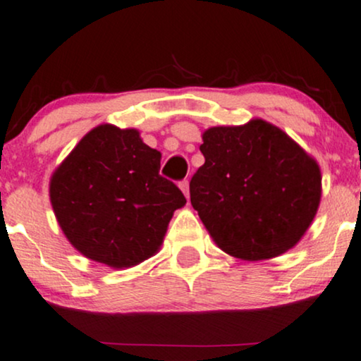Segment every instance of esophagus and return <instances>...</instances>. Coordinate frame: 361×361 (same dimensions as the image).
Segmentation results:
<instances>
[{
    "instance_id": "esophagus-1",
    "label": "esophagus",
    "mask_w": 361,
    "mask_h": 361,
    "mask_svg": "<svg viewBox=\"0 0 361 361\" xmlns=\"http://www.w3.org/2000/svg\"><path fill=\"white\" fill-rule=\"evenodd\" d=\"M180 188H181V192L185 193V197L188 198L190 197V181L188 180H181L180 181Z\"/></svg>"
}]
</instances>
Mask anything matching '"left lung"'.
<instances>
[{
  "label": "left lung",
  "instance_id": "obj_1",
  "mask_svg": "<svg viewBox=\"0 0 361 361\" xmlns=\"http://www.w3.org/2000/svg\"><path fill=\"white\" fill-rule=\"evenodd\" d=\"M205 164L190 200L220 249L245 260L271 259L305 235L319 207V166L279 128L254 119L210 128Z\"/></svg>",
  "mask_w": 361,
  "mask_h": 361
}]
</instances>
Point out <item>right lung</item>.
<instances>
[{
    "label": "right lung",
    "mask_w": 361,
    "mask_h": 361,
    "mask_svg": "<svg viewBox=\"0 0 361 361\" xmlns=\"http://www.w3.org/2000/svg\"><path fill=\"white\" fill-rule=\"evenodd\" d=\"M159 168L161 153L136 129L102 124L85 134L50 181L51 207L71 244L116 269L156 254L173 212L186 203Z\"/></svg>",
    "instance_id": "1"
}]
</instances>
